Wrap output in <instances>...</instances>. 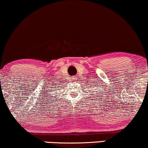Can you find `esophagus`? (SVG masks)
<instances>
[{"mask_svg": "<svg viewBox=\"0 0 148 148\" xmlns=\"http://www.w3.org/2000/svg\"><path fill=\"white\" fill-rule=\"evenodd\" d=\"M72 81H74V80H75V78L72 77Z\"/></svg>", "mask_w": 148, "mask_h": 148, "instance_id": "obj_1", "label": "esophagus"}]
</instances>
